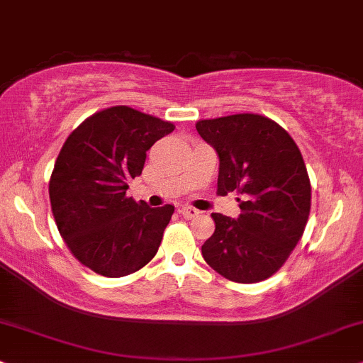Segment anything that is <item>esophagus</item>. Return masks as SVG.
Returning <instances> with one entry per match:
<instances>
[{
    "label": "esophagus",
    "instance_id": "1",
    "mask_svg": "<svg viewBox=\"0 0 363 363\" xmlns=\"http://www.w3.org/2000/svg\"><path fill=\"white\" fill-rule=\"evenodd\" d=\"M180 213H182V216L183 217H185V218H195L196 216H199V210H196V208H194V207H183L182 210H180Z\"/></svg>",
    "mask_w": 363,
    "mask_h": 363
}]
</instances>
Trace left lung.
<instances>
[{
	"label": "left lung",
	"mask_w": 363,
	"mask_h": 363,
	"mask_svg": "<svg viewBox=\"0 0 363 363\" xmlns=\"http://www.w3.org/2000/svg\"><path fill=\"white\" fill-rule=\"evenodd\" d=\"M196 131L218 155L217 194L237 191L239 218L212 213L216 230L205 262L234 283L276 274L305 232L311 185L301 151L276 121L261 114L202 119Z\"/></svg>",
	"instance_id": "1"
}]
</instances>
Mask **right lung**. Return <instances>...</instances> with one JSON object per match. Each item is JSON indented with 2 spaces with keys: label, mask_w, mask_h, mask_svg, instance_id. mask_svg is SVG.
<instances>
[{
  "label": "right lung",
  "mask_w": 363,
  "mask_h": 363,
  "mask_svg": "<svg viewBox=\"0 0 363 363\" xmlns=\"http://www.w3.org/2000/svg\"><path fill=\"white\" fill-rule=\"evenodd\" d=\"M174 129L129 106L89 116L69 134L48 195L57 229L80 264L106 277L140 271L158 252L173 205L150 208L126 195L146 151Z\"/></svg>",
  "instance_id": "add662e5"
}]
</instances>
